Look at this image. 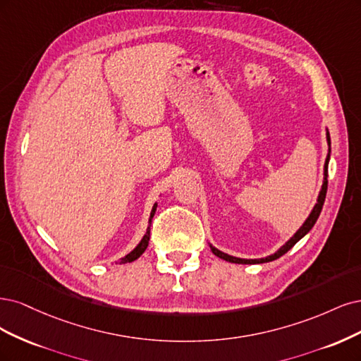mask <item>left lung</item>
I'll use <instances>...</instances> for the list:
<instances>
[{"instance_id": "left-lung-1", "label": "left lung", "mask_w": 361, "mask_h": 361, "mask_svg": "<svg viewBox=\"0 0 361 361\" xmlns=\"http://www.w3.org/2000/svg\"><path fill=\"white\" fill-rule=\"evenodd\" d=\"M325 137H327V144H329V153H327V159H325V164H324V180H322V185H321V190H319V195H318V200H317V204L313 205L310 214L307 216V219L305 220V224L301 225L298 228V231L295 232V234L290 237L283 246L281 249H277L274 253L269 255V257L265 258H258V259H244V258H237V257H232V255H228L222 250L216 249L212 243L210 244V249L212 252L216 255V257H219L220 259H225L228 262H232V264H264V262H270V261H274L277 258H281L282 255H285L290 247L294 246V244L297 241H300L301 238H303L307 232L313 228V225H315V222L318 220L319 214H321V210H322V205H324V201H325V193H327V169H329V161H330V153H331V141H330V132L329 129H325Z\"/></svg>"}]
</instances>
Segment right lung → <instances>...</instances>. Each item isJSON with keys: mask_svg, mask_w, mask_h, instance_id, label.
Returning <instances> with one entry per match:
<instances>
[{"mask_svg": "<svg viewBox=\"0 0 361 361\" xmlns=\"http://www.w3.org/2000/svg\"><path fill=\"white\" fill-rule=\"evenodd\" d=\"M156 208H157V202L153 205V210H151L149 213V219H148V226H147V232L144 234V237L141 238V241L137 243V246L126 255V257H123L117 264H127V262H132L135 259H137L141 255L145 252L147 246H148V241H149V226H151V219H153L154 213H156Z\"/></svg>", "mask_w": 361, "mask_h": 361, "instance_id": "right-lung-1", "label": "right lung"}]
</instances>
